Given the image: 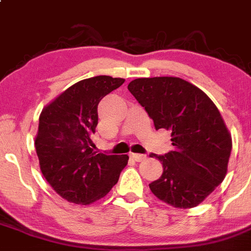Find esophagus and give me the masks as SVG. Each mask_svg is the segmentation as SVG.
<instances>
[{
	"instance_id": "34e87169",
	"label": "esophagus",
	"mask_w": 251,
	"mask_h": 251,
	"mask_svg": "<svg viewBox=\"0 0 251 251\" xmlns=\"http://www.w3.org/2000/svg\"><path fill=\"white\" fill-rule=\"evenodd\" d=\"M130 158L135 162H143L146 159V156H144V154H139V153H131Z\"/></svg>"
}]
</instances>
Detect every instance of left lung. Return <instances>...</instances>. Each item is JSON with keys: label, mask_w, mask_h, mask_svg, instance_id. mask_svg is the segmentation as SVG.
<instances>
[{"label": "left lung", "mask_w": 251, "mask_h": 251, "mask_svg": "<svg viewBox=\"0 0 251 251\" xmlns=\"http://www.w3.org/2000/svg\"><path fill=\"white\" fill-rule=\"evenodd\" d=\"M128 89L154 128L172 133L174 151L151 154L163 174L150 190L175 208L197 206L227 174L232 138L220 111L202 89L179 77L136 78Z\"/></svg>", "instance_id": "8db88e82"}]
</instances>
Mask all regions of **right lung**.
Wrapping results in <instances>:
<instances>
[{
  "label": "right lung",
  "instance_id": "1",
  "mask_svg": "<svg viewBox=\"0 0 251 251\" xmlns=\"http://www.w3.org/2000/svg\"><path fill=\"white\" fill-rule=\"evenodd\" d=\"M125 81L111 76L82 79L41 112L35 136L40 169L51 188L70 203L87 205L101 200L128 163L126 154L95 153L92 140L100 100Z\"/></svg>",
  "mask_w": 251,
  "mask_h": 251
}]
</instances>
